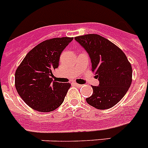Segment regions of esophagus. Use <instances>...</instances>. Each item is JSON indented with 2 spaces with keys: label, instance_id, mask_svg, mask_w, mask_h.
<instances>
[{
  "label": "esophagus",
  "instance_id": "34e87169",
  "mask_svg": "<svg viewBox=\"0 0 148 148\" xmlns=\"http://www.w3.org/2000/svg\"><path fill=\"white\" fill-rule=\"evenodd\" d=\"M73 85H75V87H82V84H77V83H73Z\"/></svg>",
  "mask_w": 148,
  "mask_h": 148
}]
</instances>
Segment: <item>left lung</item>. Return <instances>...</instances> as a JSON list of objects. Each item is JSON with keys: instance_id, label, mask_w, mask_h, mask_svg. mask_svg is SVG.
Returning <instances> with one entry per match:
<instances>
[{"instance_id": "8db88e82", "label": "left lung", "mask_w": 148, "mask_h": 148, "mask_svg": "<svg viewBox=\"0 0 148 148\" xmlns=\"http://www.w3.org/2000/svg\"><path fill=\"white\" fill-rule=\"evenodd\" d=\"M87 51L92 71L99 81L92 86L93 92L86 101L99 110L109 109L122 99L132 82V66L123 51L108 39L96 34L75 38Z\"/></svg>"}]
</instances>
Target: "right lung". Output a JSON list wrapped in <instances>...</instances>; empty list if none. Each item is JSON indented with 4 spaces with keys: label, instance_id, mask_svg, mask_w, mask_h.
<instances>
[{
    "label": "right lung",
    "instance_id": "1",
    "mask_svg": "<svg viewBox=\"0 0 148 148\" xmlns=\"http://www.w3.org/2000/svg\"><path fill=\"white\" fill-rule=\"evenodd\" d=\"M73 39L63 37L44 40L30 50L17 68V92L33 110L51 112L64 100L70 84L53 82L52 77L61 53Z\"/></svg>",
    "mask_w": 148,
    "mask_h": 148
}]
</instances>
